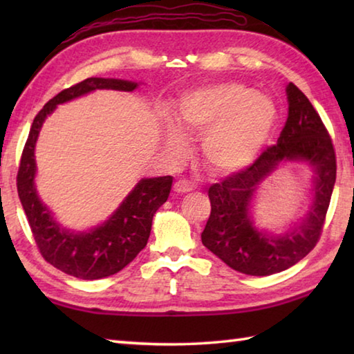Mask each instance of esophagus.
Returning <instances> with one entry per match:
<instances>
[{
    "label": "esophagus",
    "instance_id": "obj_1",
    "mask_svg": "<svg viewBox=\"0 0 354 354\" xmlns=\"http://www.w3.org/2000/svg\"><path fill=\"white\" fill-rule=\"evenodd\" d=\"M195 189V184L189 181V179H178L175 183V192L176 194H187V192H192Z\"/></svg>",
    "mask_w": 354,
    "mask_h": 354
}]
</instances>
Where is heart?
Instances as JSON below:
<instances>
[{
    "label": "heart",
    "instance_id": "b5f03b06",
    "mask_svg": "<svg viewBox=\"0 0 354 354\" xmlns=\"http://www.w3.org/2000/svg\"><path fill=\"white\" fill-rule=\"evenodd\" d=\"M277 118V106L267 95L239 82L196 88L185 93L178 106L179 124L190 136L205 137L206 162L221 175L253 164L270 139ZM182 130L173 122L167 124V147L175 156L189 148Z\"/></svg>",
    "mask_w": 354,
    "mask_h": 354
}]
</instances>
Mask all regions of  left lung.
Here are the masks:
<instances>
[{"label": "left lung", "mask_w": 354, "mask_h": 354, "mask_svg": "<svg viewBox=\"0 0 354 354\" xmlns=\"http://www.w3.org/2000/svg\"><path fill=\"white\" fill-rule=\"evenodd\" d=\"M286 93L289 113L277 145L245 170L209 187L211 215L201 242L226 266L251 277L287 270L315 247L335 183L333 142L320 115L295 84H287ZM286 162H304L313 169V198L301 221L274 235L254 226L250 209L260 184Z\"/></svg>", "instance_id": "left-lung-1"}]
</instances>
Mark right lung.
Instances as JSON below:
<instances>
[{"label": "right lung", "mask_w": 354, "mask_h": 354, "mask_svg": "<svg viewBox=\"0 0 354 354\" xmlns=\"http://www.w3.org/2000/svg\"><path fill=\"white\" fill-rule=\"evenodd\" d=\"M139 82L113 77H87L48 101L35 115L17 175L21 206L35 243L46 262L81 279H101L123 270L147 247L153 217L169 198L171 176L142 178L104 223L88 231H71L59 225L35 189V143L48 115L59 104L101 88L134 92Z\"/></svg>", "instance_id": "add662e5"}]
</instances>
